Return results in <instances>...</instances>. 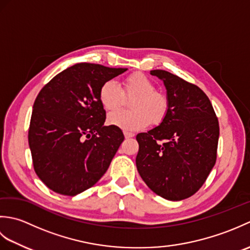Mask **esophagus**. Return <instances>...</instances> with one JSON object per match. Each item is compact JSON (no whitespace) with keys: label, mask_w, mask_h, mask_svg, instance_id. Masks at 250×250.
<instances>
[{"label":"esophagus","mask_w":250,"mask_h":250,"mask_svg":"<svg viewBox=\"0 0 250 250\" xmlns=\"http://www.w3.org/2000/svg\"><path fill=\"white\" fill-rule=\"evenodd\" d=\"M124 134H125V139H131V137L134 136V133H132V132H126V131H125Z\"/></svg>","instance_id":"34e87169"}]
</instances>
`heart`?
Masks as SVG:
<instances>
[{"label":"heart","mask_w":250,"mask_h":250,"mask_svg":"<svg viewBox=\"0 0 250 250\" xmlns=\"http://www.w3.org/2000/svg\"><path fill=\"white\" fill-rule=\"evenodd\" d=\"M155 89V83L140 72L125 76L120 88L114 82H105L99 90V99L106 110L119 108L125 98H133L129 104L131 110L110 113L108 124L125 131L142 130L149 122L153 125H160L167 115L168 100L166 94Z\"/></svg>","instance_id":"1"}]
</instances>
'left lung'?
Listing matches in <instances>:
<instances>
[{"label": "left lung", "instance_id": "left-lung-1", "mask_svg": "<svg viewBox=\"0 0 250 250\" xmlns=\"http://www.w3.org/2000/svg\"><path fill=\"white\" fill-rule=\"evenodd\" d=\"M150 74L164 83L168 111L160 125L136 135V167L156 194L180 201L203 186L215 166L219 122L198 86L163 70Z\"/></svg>", "mask_w": 250, "mask_h": 250}]
</instances>
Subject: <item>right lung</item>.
<instances>
[{
  "label": "right lung",
  "mask_w": 250,
  "mask_h": 250,
  "mask_svg": "<svg viewBox=\"0 0 250 250\" xmlns=\"http://www.w3.org/2000/svg\"><path fill=\"white\" fill-rule=\"evenodd\" d=\"M126 68L77 63L58 74L37 94L29 128L34 171L63 195L91 188L107 171L122 131L104 125L101 86Z\"/></svg>",
  "instance_id": "add662e5"
}]
</instances>
